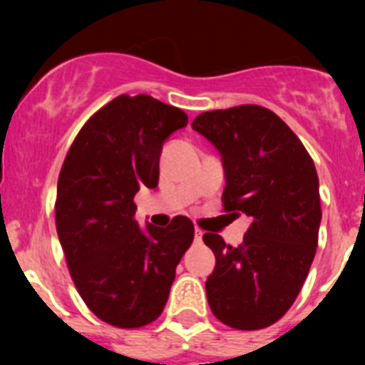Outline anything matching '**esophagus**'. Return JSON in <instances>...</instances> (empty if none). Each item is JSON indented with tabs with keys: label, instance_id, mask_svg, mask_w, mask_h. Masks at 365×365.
I'll return each instance as SVG.
<instances>
[{
	"label": "esophagus",
	"instance_id": "obj_1",
	"mask_svg": "<svg viewBox=\"0 0 365 365\" xmlns=\"http://www.w3.org/2000/svg\"><path fill=\"white\" fill-rule=\"evenodd\" d=\"M195 241H197V243H201L202 241V232L199 230V228H195Z\"/></svg>",
	"mask_w": 365,
	"mask_h": 365
}]
</instances>
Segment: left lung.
Returning <instances> with one entry per match:
<instances>
[{
    "instance_id": "1",
    "label": "left lung",
    "mask_w": 365,
    "mask_h": 365,
    "mask_svg": "<svg viewBox=\"0 0 365 365\" xmlns=\"http://www.w3.org/2000/svg\"><path fill=\"white\" fill-rule=\"evenodd\" d=\"M192 128L221 155L225 210L250 217L240 247L214 232L202 235L215 254L206 279L210 309L228 327H269L294 303L318 247L314 163L291 128L261 106L201 113Z\"/></svg>"
}]
</instances>
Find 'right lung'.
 Returning <instances> with one entry per match:
<instances>
[{
  "mask_svg": "<svg viewBox=\"0 0 365 365\" xmlns=\"http://www.w3.org/2000/svg\"><path fill=\"white\" fill-rule=\"evenodd\" d=\"M186 124L179 108L120 95L83 124L63 160L54 206L58 240L86 305L115 327L159 318L193 241L185 215L166 228H140L133 202L143 186H157L163 144Z\"/></svg>",
  "mask_w": 365,
  "mask_h": 365,
  "instance_id": "obj_1",
  "label": "right lung"
}]
</instances>
